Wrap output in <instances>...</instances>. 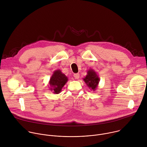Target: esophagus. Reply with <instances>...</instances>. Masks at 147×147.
Returning a JSON list of instances; mask_svg holds the SVG:
<instances>
[{"mask_svg":"<svg viewBox=\"0 0 147 147\" xmlns=\"http://www.w3.org/2000/svg\"><path fill=\"white\" fill-rule=\"evenodd\" d=\"M74 77L76 78V79H78L80 78V74L78 73H76V74H74Z\"/></svg>","mask_w":147,"mask_h":147,"instance_id":"obj_1","label":"esophagus"}]
</instances>
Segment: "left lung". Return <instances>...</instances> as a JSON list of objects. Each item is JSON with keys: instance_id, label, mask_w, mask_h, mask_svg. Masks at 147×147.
I'll return each instance as SVG.
<instances>
[{"instance_id": "left-lung-1", "label": "left lung", "mask_w": 147, "mask_h": 147, "mask_svg": "<svg viewBox=\"0 0 147 147\" xmlns=\"http://www.w3.org/2000/svg\"><path fill=\"white\" fill-rule=\"evenodd\" d=\"M83 80L88 87L91 90L94 92L98 87L100 79L96 72L92 69H90L88 70L86 76L85 78H83Z\"/></svg>"}]
</instances>
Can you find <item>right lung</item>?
Returning <instances> with one entry per match:
<instances>
[{
    "instance_id": "add662e5",
    "label": "right lung",
    "mask_w": 147,
    "mask_h": 147,
    "mask_svg": "<svg viewBox=\"0 0 147 147\" xmlns=\"http://www.w3.org/2000/svg\"><path fill=\"white\" fill-rule=\"evenodd\" d=\"M67 81L68 78L62 73L61 70H55L49 82L50 90L54 94H59Z\"/></svg>"
}]
</instances>
